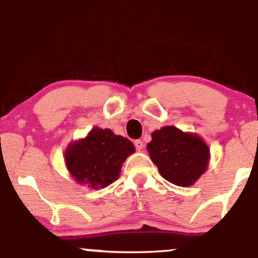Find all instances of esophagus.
<instances>
[{
    "label": "esophagus",
    "mask_w": 258,
    "mask_h": 258,
    "mask_svg": "<svg viewBox=\"0 0 258 258\" xmlns=\"http://www.w3.org/2000/svg\"><path fill=\"white\" fill-rule=\"evenodd\" d=\"M135 147H136V149H137V150H142L144 148V143L141 141V139H136Z\"/></svg>",
    "instance_id": "obj_1"
}]
</instances>
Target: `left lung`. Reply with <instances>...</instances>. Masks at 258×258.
<instances>
[{"mask_svg":"<svg viewBox=\"0 0 258 258\" xmlns=\"http://www.w3.org/2000/svg\"><path fill=\"white\" fill-rule=\"evenodd\" d=\"M147 149L161 176L182 186L191 185L205 172L210 156L203 139L173 126L153 132Z\"/></svg>","mask_w":258,"mask_h":258,"instance_id":"8db88e82","label":"left lung"}]
</instances>
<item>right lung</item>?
<instances>
[{"instance_id":"obj_1","label":"right lung","mask_w":258,"mask_h":258,"mask_svg":"<svg viewBox=\"0 0 258 258\" xmlns=\"http://www.w3.org/2000/svg\"><path fill=\"white\" fill-rule=\"evenodd\" d=\"M133 152L135 147L127 138L108 128H93L85 139L70 144L65 164L78 182L103 188L117 179L121 165Z\"/></svg>"}]
</instances>
